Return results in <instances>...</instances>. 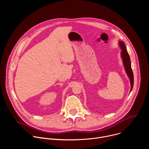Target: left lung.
<instances>
[{"label":"left lung","mask_w":149,"mask_h":149,"mask_svg":"<svg viewBox=\"0 0 149 149\" xmlns=\"http://www.w3.org/2000/svg\"><path fill=\"white\" fill-rule=\"evenodd\" d=\"M119 45L120 47L122 50L121 51V58L123 59V62L124 65V68L125 70V71L127 72V75H128L130 83H131V90L130 92L132 91L133 87V84H134V76H133V71L131 67V61H130V56L127 52V51L126 49L125 45L124 43V42L123 41H119Z\"/></svg>","instance_id":"1"}]
</instances>
